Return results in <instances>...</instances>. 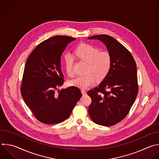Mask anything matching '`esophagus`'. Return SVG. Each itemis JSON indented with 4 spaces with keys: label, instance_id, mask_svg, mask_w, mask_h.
I'll return each instance as SVG.
<instances>
[{
    "label": "esophagus",
    "instance_id": "esophagus-1",
    "mask_svg": "<svg viewBox=\"0 0 159 159\" xmlns=\"http://www.w3.org/2000/svg\"><path fill=\"white\" fill-rule=\"evenodd\" d=\"M81 92H82V94L83 95H85V94H87L86 91H85V90L84 89H82V90H81Z\"/></svg>",
    "mask_w": 159,
    "mask_h": 159
}]
</instances>
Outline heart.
Instances as JSON below:
<instances>
[{
	"label": "heart",
	"mask_w": 159,
	"mask_h": 159,
	"mask_svg": "<svg viewBox=\"0 0 159 159\" xmlns=\"http://www.w3.org/2000/svg\"><path fill=\"white\" fill-rule=\"evenodd\" d=\"M76 56L81 60L87 63L86 74L77 76L70 80V85L80 88H87L93 85L98 79L102 80L108 75L112 65V58L107 52L99 50L89 44H82L76 48ZM65 70L69 77L74 76L73 60L70 55L65 56Z\"/></svg>",
	"instance_id": "obj_1"
}]
</instances>
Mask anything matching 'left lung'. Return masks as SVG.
I'll use <instances>...</instances> for the list:
<instances>
[{"mask_svg":"<svg viewBox=\"0 0 159 159\" xmlns=\"http://www.w3.org/2000/svg\"><path fill=\"white\" fill-rule=\"evenodd\" d=\"M89 39L103 42L112 58L111 70L97 87L87 91L92 99L89 115L96 124L111 126L128 114L139 93L137 66L131 53L112 37L99 34Z\"/></svg>","mask_w":159,"mask_h":159,"instance_id":"left-lung-1","label":"left lung"}]
</instances>
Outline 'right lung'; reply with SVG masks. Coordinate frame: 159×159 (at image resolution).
Masks as SVG:
<instances>
[{
    "mask_svg": "<svg viewBox=\"0 0 159 159\" xmlns=\"http://www.w3.org/2000/svg\"><path fill=\"white\" fill-rule=\"evenodd\" d=\"M75 38L58 35L40 43L27 59L20 85L21 96L40 122L55 125L69 117L82 97L75 86L63 85L60 58L66 45Z\"/></svg>",
    "mask_w": 159,
    "mask_h": 159,
    "instance_id": "1",
    "label": "right lung"
}]
</instances>
